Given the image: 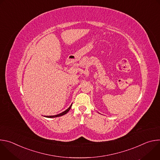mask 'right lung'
Wrapping results in <instances>:
<instances>
[{
	"instance_id": "obj_1",
	"label": "right lung",
	"mask_w": 160,
	"mask_h": 160,
	"mask_svg": "<svg viewBox=\"0 0 160 160\" xmlns=\"http://www.w3.org/2000/svg\"><path fill=\"white\" fill-rule=\"evenodd\" d=\"M72 104H71V106L68 108L66 110H65L64 111H63V112H61V113H59V114H58V115H53V116H44L45 117H46V118H56V117H61V116H62V115H64L65 114H66L68 111H70V109H71V108H72Z\"/></svg>"
}]
</instances>
